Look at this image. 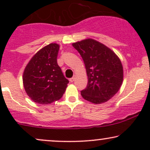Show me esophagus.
<instances>
[{
    "mask_svg": "<svg viewBox=\"0 0 150 150\" xmlns=\"http://www.w3.org/2000/svg\"><path fill=\"white\" fill-rule=\"evenodd\" d=\"M75 76L71 77V78L69 79V81L70 82H74V80H75Z\"/></svg>",
    "mask_w": 150,
    "mask_h": 150,
    "instance_id": "obj_1",
    "label": "esophagus"
}]
</instances>
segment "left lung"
Returning <instances> with one entry per match:
<instances>
[{"label":"left lung","mask_w":150,"mask_h":150,"mask_svg":"<svg viewBox=\"0 0 150 150\" xmlns=\"http://www.w3.org/2000/svg\"><path fill=\"white\" fill-rule=\"evenodd\" d=\"M83 59L88 77L87 87L81 91L84 99L101 104L112 98L123 82L121 62L111 49L94 40L85 39L73 44Z\"/></svg>","instance_id":"1"}]
</instances>
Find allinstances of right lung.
<instances>
[{
  "instance_id": "1",
  "label": "right lung",
  "mask_w": 150,
  "mask_h": 150,
  "mask_svg": "<svg viewBox=\"0 0 150 150\" xmlns=\"http://www.w3.org/2000/svg\"><path fill=\"white\" fill-rule=\"evenodd\" d=\"M59 45L50 44L39 51L26 66L24 87L34 102L49 104L59 100L69 82L58 65Z\"/></svg>"
}]
</instances>
